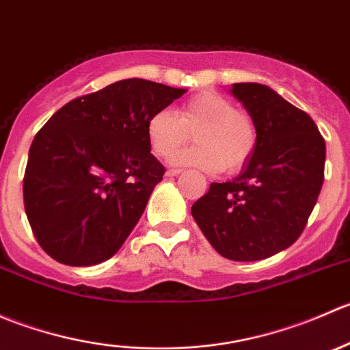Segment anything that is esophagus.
I'll list each match as a JSON object with an SVG mask.
<instances>
[{
  "instance_id": "esophagus-1",
  "label": "esophagus",
  "mask_w": 350,
  "mask_h": 350,
  "mask_svg": "<svg viewBox=\"0 0 350 350\" xmlns=\"http://www.w3.org/2000/svg\"><path fill=\"white\" fill-rule=\"evenodd\" d=\"M181 172V169H167V171H165V176H167V178H176V176H179Z\"/></svg>"
}]
</instances>
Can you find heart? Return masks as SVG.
<instances>
[{
  "label": "heart",
  "mask_w": 350,
  "mask_h": 350,
  "mask_svg": "<svg viewBox=\"0 0 350 350\" xmlns=\"http://www.w3.org/2000/svg\"><path fill=\"white\" fill-rule=\"evenodd\" d=\"M195 133L196 146L172 155L174 165H189L204 172L239 171L256 147V126L227 96L204 91L189 98L176 113L169 108L154 111L146 123L150 150L167 157Z\"/></svg>",
  "instance_id": "obj_1"
}]
</instances>
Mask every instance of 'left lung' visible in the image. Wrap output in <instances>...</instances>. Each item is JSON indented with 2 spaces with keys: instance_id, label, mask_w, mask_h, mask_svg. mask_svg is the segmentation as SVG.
Segmentation results:
<instances>
[{
  "instance_id": "left-lung-1",
  "label": "left lung",
  "mask_w": 350,
  "mask_h": 350,
  "mask_svg": "<svg viewBox=\"0 0 350 350\" xmlns=\"http://www.w3.org/2000/svg\"><path fill=\"white\" fill-rule=\"evenodd\" d=\"M230 93L252 118L256 147L241 174L211 183L191 215L220 256L249 262L301 235L323 185L325 140L305 111L266 84L235 83Z\"/></svg>"
}]
</instances>
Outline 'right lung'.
I'll list each match as a JSON object with an SVG mask.
<instances>
[{"instance_id": "right-lung-1", "label": "right lung", "mask_w": 350, "mask_h": 350, "mask_svg": "<svg viewBox=\"0 0 350 350\" xmlns=\"http://www.w3.org/2000/svg\"><path fill=\"white\" fill-rule=\"evenodd\" d=\"M186 90L132 79L76 98L38 130L23 200L42 249L66 266H94L118 252L164 167L146 123Z\"/></svg>"}]
</instances>
